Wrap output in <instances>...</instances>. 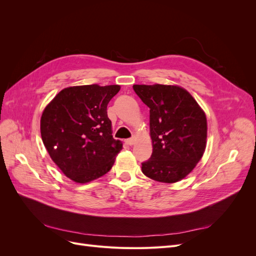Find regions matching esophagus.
I'll use <instances>...</instances> for the list:
<instances>
[{
    "instance_id": "obj_1",
    "label": "esophagus",
    "mask_w": 256,
    "mask_h": 256,
    "mask_svg": "<svg viewBox=\"0 0 256 256\" xmlns=\"http://www.w3.org/2000/svg\"><path fill=\"white\" fill-rule=\"evenodd\" d=\"M134 142H136V138L134 136V138H127V140H126V143L128 145H134Z\"/></svg>"
}]
</instances>
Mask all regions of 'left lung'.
Instances as JSON below:
<instances>
[{
  "label": "left lung",
  "instance_id": "8db88e82",
  "mask_svg": "<svg viewBox=\"0 0 256 256\" xmlns=\"http://www.w3.org/2000/svg\"><path fill=\"white\" fill-rule=\"evenodd\" d=\"M134 90L150 108L152 154L142 164V172L160 182L182 180L205 152V113L187 90L175 85H134Z\"/></svg>",
  "mask_w": 256,
  "mask_h": 256
}]
</instances>
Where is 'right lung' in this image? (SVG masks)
Here are the masks:
<instances>
[{"label": "right lung", "instance_id": "right-lung-1", "mask_svg": "<svg viewBox=\"0 0 256 256\" xmlns=\"http://www.w3.org/2000/svg\"><path fill=\"white\" fill-rule=\"evenodd\" d=\"M120 85H81L62 90L40 120L42 142L51 159L72 180L85 184L104 176L122 148L112 136L106 106Z\"/></svg>", "mask_w": 256, "mask_h": 256}]
</instances>
